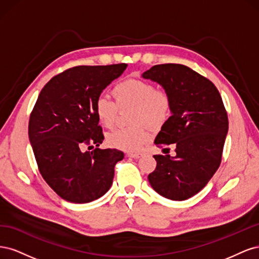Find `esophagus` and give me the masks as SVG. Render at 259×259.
I'll return each mask as SVG.
<instances>
[{
	"mask_svg": "<svg viewBox=\"0 0 259 259\" xmlns=\"http://www.w3.org/2000/svg\"><path fill=\"white\" fill-rule=\"evenodd\" d=\"M142 155H143L142 152H128L127 153L128 158H133V159H139Z\"/></svg>",
	"mask_w": 259,
	"mask_h": 259,
	"instance_id": "obj_1",
	"label": "esophagus"
}]
</instances>
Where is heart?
<instances>
[{
    "label": "heart",
    "mask_w": 259,
    "mask_h": 259,
    "mask_svg": "<svg viewBox=\"0 0 259 259\" xmlns=\"http://www.w3.org/2000/svg\"><path fill=\"white\" fill-rule=\"evenodd\" d=\"M112 95L114 101L107 96H99L94 110L99 123L110 128L114 125L119 109L132 108L131 122L136 125L114 130L107 135L108 145L120 150H139L151 138L145 124L159 127L170 116V95L165 90H155L152 83L137 79L124 80L114 86Z\"/></svg>",
    "instance_id": "1"
}]
</instances>
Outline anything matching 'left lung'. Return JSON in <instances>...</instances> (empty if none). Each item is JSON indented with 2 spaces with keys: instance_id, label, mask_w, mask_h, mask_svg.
<instances>
[{
  "instance_id": "1",
  "label": "left lung",
  "mask_w": 259,
  "mask_h": 259,
  "mask_svg": "<svg viewBox=\"0 0 259 259\" xmlns=\"http://www.w3.org/2000/svg\"><path fill=\"white\" fill-rule=\"evenodd\" d=\"M171 98V115L155 137L159 147L174 146L175 156L153 155L148 180L162 197L184 201L206 186L222 162L228 116L216 86L189 67L156 65L143 73Z\"/></svg>"
}]
</instances>
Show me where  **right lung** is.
<instances>
[{
	"label": "right lung",
	"instance_id": "1",
	"mask_svg": "<svg viewBox=\"0 0 259 259\" xmlns=\"http://www.w3.org/2000/svg\"><path fill=\"white\" fill-rule=\"evenodd\" d=\"M126 67L70 68L52 77L37 97L29 120L30 144L42 177L68 202L97 200L112 185L114 166L124 153L116 149L82 151V148L103 143L95 101Z\"/></svg>",
	"mask_w": 259,
	"mask_h": 259
}]
</instances>
